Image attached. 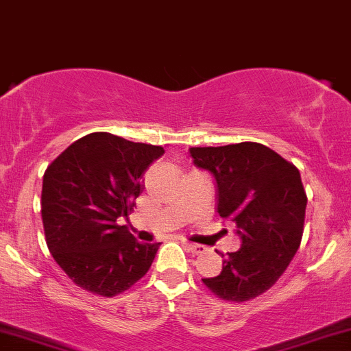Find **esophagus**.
Returning <instances> with one entry per match:
<instances>
[{
	"label": "esophagus",
	"mask_w": 351,
	"mask_h": 351,
	"mask_svg": "<svg viewBox=\"0 0 351 351\" xmlns=\"http://www.w3.org/2000/svg\"><path fill=\"white\" fill-rule=\"evenodd\" d=\"M184 246H186L192 254H202V252L207 251L202 244H194V243H189V241H184Z\"/></svg>",
	"instance_id": "1"
}]
</instances>
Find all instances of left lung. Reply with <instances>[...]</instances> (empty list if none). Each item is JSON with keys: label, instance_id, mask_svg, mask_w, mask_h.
<instances>
[{"label": "left lung", "instance_id": "8db88e82", "mask_svg": "<svg viewBox=\"0 0 351 351\" xmlns=\"http://www.w3.org/2000/svg\"><path fill=\"white\" fill-rule=\"evenodd\" d=\"M194 164L217 186V213L236 224L241 247L222 261L221 274L202 282L226 301L263 295L286 271L303 237L306 192L300 171L269 147L241 142L191 147Z\"/></svg>", "mask_w": 351, "mask_h": 351}]
</instances>
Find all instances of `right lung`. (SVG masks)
Masks as SVG:
<instances>
[{
  "instance_id": "right-lung-1",
  "label": "right lung",
  "mask_w": 351,
  "mask_h": 351,
  "mask_svg": "<svg viewBox=\"0 0 351 351\" xmlns=\"http://www.w3.org/2000/svg\"><path fill=\"white\" fill-rule=\"evenodd\" d=\"M162 154L159 145L93 132L48 165L41 189L45 239L77 286L108 298L145 276L160 243H138L117 219L134 210L142 176Z\"/></svg>"
}]
</instances>
